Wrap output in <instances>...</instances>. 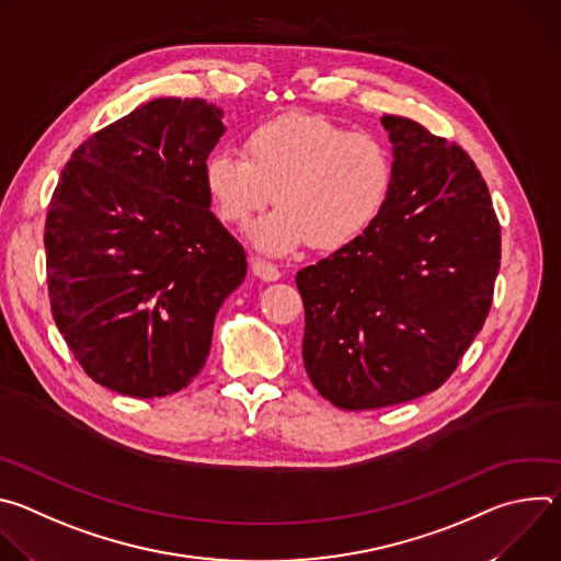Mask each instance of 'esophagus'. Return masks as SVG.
I'll list each match as a JSON object with an SVG mask.
<instances>
[{"label": "esophagus", "mask_w": 561, "mask_h": 561, "mask_svg": "<svg viewBox=\"0 0 561 561\" xmlns=\"http://www.w3.org/2000/svg\"><path fill=\"white\" fill-rule=\"evenodd\" d=\"M251 268H253V273L260 279H266V282H277L282 277V271L275 264H271L268 260H264V257H253L251 260Z\"/></svg>", "instance_id": "1"}]
</instances>
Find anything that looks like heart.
I'll list each match as a JSON object with an SVG mask.
<instances>
[{
  "label": "heart",
  "mask_w": 561,
  "mask_h": 561,
  "mask_svg": "<svg viewBox=\"0 0 561 561\" xmlns=\"http://www.w3.org/2000/svg\"><path fill=\"white\" fill-rule=\"evenodd\" d=\"M392 182L381 139L299 113L255 126L244 154L219 148L204 164L206 195L226 224L247 228L275 193L279 206L253 228V242L273 255L355 242L381 217Z\"/></svg>",
  "instance_id": "1"
}]
</instances>
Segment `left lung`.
<instances>
[{"instance_id":"1","label":"left lung","mask_w":561,"mask_h":561,"mask_svg":"<svg viewBox=\"0 0 561 561\" xmlns=\"http://www.w3.org/2000/svg\"><path fill=\"white\" fill-rule=\"evenodd\" d=\"M381 124L394 162L381 217L295 277L304 368L344 411L439 388L486 322L502 260L489 186L468 152L407 117Z\"/></svg>"}]
</instances>
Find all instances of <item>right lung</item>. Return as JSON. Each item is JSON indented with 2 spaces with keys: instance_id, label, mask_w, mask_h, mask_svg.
<instances>
[{
  "instance_id": "add662e5",
  "label": "right lung",
  "mask_w": 561,
  "mask_h": 561,
  "mask_svg": "<svg viewBox=\"0 0 561 561\" xmlns=\"http://www.w3.org/2000/svg\"><path fill=\"white\" fill-rule=\"evenodd\" d=\"M221 108L159 98L79 144L48 204L53 319L100 386L150 399L193 381L247 253L210 213Z\"/></svg>"
}]
</instances>
